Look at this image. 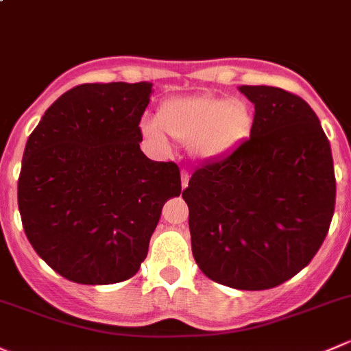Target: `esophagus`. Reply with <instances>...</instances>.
<instances>
[{
	"mask_svg": "<svg viewBox=\"0 0 351 351\" xmlns=\"http://www.w3.org/2000/svg\"><path fill=\"white\" fill-rule=\"evenodd\" d=\"M188 182H190V173H188L186 169H182V186L186 188Z\"/></svg>",
	"mask_w": 351,
	"mask_h": 351,
	"instance_id": "1",
	"label": "esophagus"
}]
</instances>
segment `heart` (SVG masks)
<instances>
[{
    "label": "heart",
    "instance_id": "1",
    "mask_svg": "<svg viewBox=\"0 0 351 351\" xmlns=\"http://www.w3.org/2000/svg\"><path fill=\"white\" fill-rule=\"evenodd\" d=\"M252 121V109L242 99L202 94L163 102L156 123L146 121L143 132L160 147L166 146L168 134L180 143H190L198 158L215 160L241 145Z\"/></svg>",
    "mask_w": 351,
    "mask_h": 351
}]
</instances>
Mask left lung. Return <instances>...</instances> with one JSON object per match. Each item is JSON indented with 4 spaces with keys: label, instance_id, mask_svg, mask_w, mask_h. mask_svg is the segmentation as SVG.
<instances>
[{
    "label": "left lung",
    "instance_id": "obj_1",
    "mask_svg": "<svg viewBox=\"0 0 351 351\" xmlns=\"http://www.w3.org/2000/svg\"><path fill=\"white\" fill-rule=\"evenodd\" d=\"M239 90L256 109L250 138L195 169L182 197L202 272L263 291L311 263L333 219L337 180L330 141L304 99L271 86Z\"/></svg>",
    "mask_w": 351,
    "mask_h": 351
}]
</instances>
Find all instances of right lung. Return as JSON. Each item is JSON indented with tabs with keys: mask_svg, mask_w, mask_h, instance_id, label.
I'll return each instance as SVG.
<instances>
[{
	"mask_svg": "<svg viewBox=\"0 0 351 351\" xmlns=\"http://www.w3.org/2000/svg\"><path fill=\"white\" fill-rule=\"evenodd\" d=\"M151 84H82L57 99L29 134L18 178L25 234L47 264L79 284L132 278L180 168L143 154Z\"/></svg>",
	"mask_w": 351,
	"mask_h": 351,
	"instance_id": "obj_1",
	"label": "right lung"
}]
</instances>
